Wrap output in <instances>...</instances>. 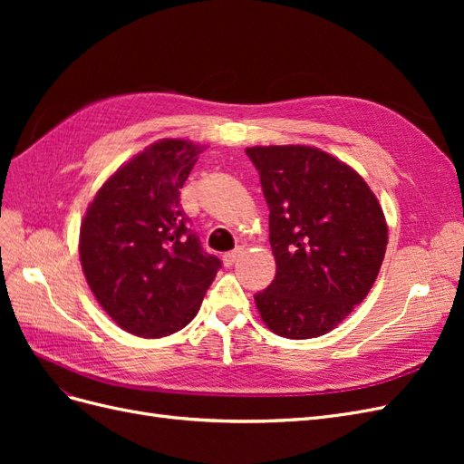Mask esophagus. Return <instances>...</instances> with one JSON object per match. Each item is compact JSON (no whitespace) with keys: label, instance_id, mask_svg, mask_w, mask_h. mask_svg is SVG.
<instances>
[{"label":"esophagus","instance_id":"esophagus-1","mask_svg":"<svg viewBox=\"0 0 464 464\" xmlns=\"http://www.w3.org/2000/svg\"><path fill=\"white\" fill-rule=\"evenodd\" d=\"M240 256H242V249H240V247L234 249V251H228V254H224V256H222V263H224V266H232Z\"/></svg>","mask_w":464,"mask_h":464}]
</instances>
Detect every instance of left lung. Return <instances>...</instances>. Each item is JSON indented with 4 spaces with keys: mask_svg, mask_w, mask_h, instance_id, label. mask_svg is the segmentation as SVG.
I'll return each mask as SVG.
<instances>
[{
    "mask_svg": "<svg viewBox=\"0 0 464 464\" xmlns=\"http://www.w3.org/2000/svg\"><path fill=\"white\" fill-rule=\"evenodd\" d=\"M269 207L273 283L256 294L273 333L314 339L333 331L373 286L387 249L375 195L353 168L314 147H251Z\"/></svg>",
    "mask_w": 464,
    "mask_h": 464,
    "instance_id": "1",
    "label": "left lung"
}]
</instances>
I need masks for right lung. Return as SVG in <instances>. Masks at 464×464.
Here are the masks:
<instances>
[{"mask_svg": "<svg viewBox=\"0 0 464 464\" xmlns=\"http://www.w3.org/2000/svg\"><path fill=\"white\" fill-rule=\"evenodd\" d=\"M203 149L181 139L150 145L98 189L81 224L87 283L131 334L160 339L184 329L222 266L179 205Z\"/></svg>", "mask_w": 464, "mask_h": 464, "instance_id": "right-lung-1", "label": "right lung"}]
</instances>
